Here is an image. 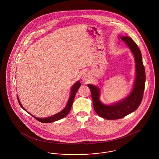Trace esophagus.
<instances>
[{"label":"esophagus","mask_w":159,"mask_h":159,"mask_svg":"<svg viewBox=\"0 0 159 159\" xmlns=\"http://www.w3.org/2000/svg\"><path fill=\"white\" fill-rule=\"evenodd\" d=\"M89 79H90L89 73L88 71L84 72L83 73V75H82V79H83V81L88 82V81H89Z\"/></svg>","instance_id":"34e87169"}]
</instances>
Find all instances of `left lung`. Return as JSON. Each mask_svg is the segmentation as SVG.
I'll return each instance as SVG.
<instances>
[{"instance_id": "1", "label": "left lung", "mask_w": 159, "mask_h": 159, "mask_svg": "<svg viewBox=\"0 0 159 159\" xmlns=\"http://www.w3.org/2000/svg\"><path fill=\"white\" fill-rule=\"evenodd\" d=\"M120 38L128 46L135 60L136 77L131 93L120 101L111 105H106L100 101V89L98 87L91 84H88L91 91L94 110L99 116L107 120L119 119L135 111L140 105L144 94L145 73L141 51L130 37L120 36Z\"/></svg>"}]
</instances>
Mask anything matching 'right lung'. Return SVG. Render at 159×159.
I'll use <instances>...</instances> for the list:
<instances>
[{
    "label": "right lung",
    "instance_id": "obj_1",
    "mask_svg": "<svg viewBox=\"0 0 159 159\" xmlns=\"http://www.w3.org/2000/svg\"><path fill=\"white\" fill-rule=\"evenodd\" d=\"M81 85H82V84H81L80 81H77L76 83H75L73 85V86L71 88V93H70V98L68 99V102H67V106H66V107L61 111H60V113L56 114H54L52 116H51V117H46V118H43V119L38 118V117H36L31 115V114H31L34 118H35L38 121H40L42 123H52V122H53V121L59 120H60L61 119L65 117L69 113V112H70V111L71 110L72 104H73L74 99H75V97L76 92H77V91L79 89V88H80V86ZM17 99H18V101L20 106H21V108L24 109L25 111H26L24 109V108L23 107V106L21 105L19 99L18 98V96H17Z\"/></svg>",
    "mask_w": 159,
    "mask_h": 159
}]
</instances>
